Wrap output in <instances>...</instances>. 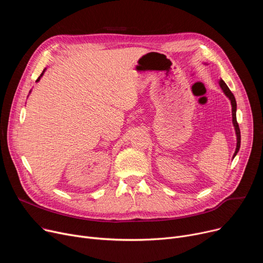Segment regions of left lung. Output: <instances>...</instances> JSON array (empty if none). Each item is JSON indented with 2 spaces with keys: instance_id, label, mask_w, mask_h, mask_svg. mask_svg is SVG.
I'll return each mask as SVG.
<instances>
[{
  "instance_id": "obj_1",
  "label": "left lung",
  "mask_w": 263,
  "mask_h": 263,
  "mask_svg": "<svg viewBox=\"0 0 263 263\" xmlns=\"http://www.w3.org/2000/svg\"><path fill=\"white\" fill-rule=\"evenodd\" d=\"M219 86L223 89L224 93L229 98L231 106H232V123H233V127H234V130H236V135H237V148L233 154V158H234L237 156L238 151L240 149V145H241V133H240V128H239V124L237 121V102H236V98H234L233 93L230 91V89L226 85V83L222 79L219 80Z\"/></svg>"
}]
</instances>
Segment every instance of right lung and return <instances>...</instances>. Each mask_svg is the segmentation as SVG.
<instances>
[{
    "mask_svg": "<svg viewBox=\"0 0 263 263\" xmlns=\"http://www.w3.org/2000/svg\"><path fill=\"white\" fill-rule=\"evenodd\" d=\"M45 71H46V69H44V71H43V73H41V74H40V76H39V78H38V79H37V80H36V82H39V80H40V78H41V77H43V76H44V73H45Z\"/></svg>",
    "mask_w": 263,
    "mask_h": 263,
    "instance_id": "1",
    "label": "right lung"
}]
</instances>
